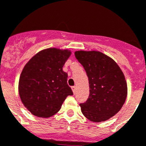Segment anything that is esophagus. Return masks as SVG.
<instances>
[{"label": "esophagus", "instance_id": "34e87169", "mask_svg": "<svg viewBox=\"0 0 146 146\" xmlns=\"http://www.w3.org/2000/svg\"><path fill=\"white\" fill-rule=\"evenodd\" d=\"M72 91H73V92H74V93H75V92H76V86H72Z\"/></svg>", "mask_w": 146, "mask_h": 146}]
</instances>
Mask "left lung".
Wrapping results in <instances>:
<instances>
[{
    "mask_svg": "<svg viewBox=\"0 0 146 146\" xmlns=\"http://www.w3.org/2000/svg\"><path fill=\"white\" fill-rule=\"evenodd\" d=\"M74 55L84 66L90 84L89 98L80 104L82 113L95 122L113 117L121 110L127 97L123 72L113 59L99 51L78 50Z\"/></svg>",
    "mask_w": 146,
    "mask_h": 146,
    "instance_id": "8db88e82",
    "label": "left lung"
}]
</instances>
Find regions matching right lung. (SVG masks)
Returning <instances> with one entry per match:
<instances>
[{
	"instance_id": "obj_1",
	"label": "right lung",
	"mask_w": 146,
	"mask_h": 146,
	"mask_svg": "<svg viewBox=\"0 0 146 146\" xmlns=\"http://www.w3.org/2000/svg\"><path fill=\"white\" fill-rule=\"evenodd\" d=\"M71 51L47 48L33 56L25 65L19 84L24 105L38 117H50L61 108L73 92L67 84L68 74L62 71Z\"/></svg>"
}]
</instances>
